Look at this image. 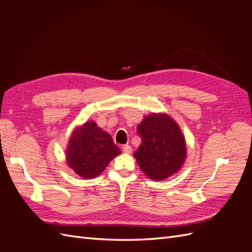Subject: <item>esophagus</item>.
<instances>
[{"label": "esophagus", "instance_id": "34e87169", "mask_svg": "<svg viewBox=\"0 0 252 252\" xmlns=\"http://www.w3.org/2000/svg\"><path fill=\"white\" fill-rule=\"evenodd\" d=\"M122 149H123V152H125V154H131V151H132V148L130 145H123Z\"/></svg>", "mask_w": 252, "mask_h": 252}]
</instances>
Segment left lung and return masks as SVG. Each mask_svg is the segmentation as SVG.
Masks as SVG:
<instances>
[{
    "label": "left lung",
    "instance_id": "obj_1",
    "mask_svg": "<svg viewBox=\"0 0 252 252\" xmlns=\"http://www.w3.org/2000/svg\"><path fill=\"white\" fill-rule=\"evenodd\" d=\"M136 130L142 143L133 157L149 179L164 181L180 171L187 157L186 141L180 126L169 114L150 113Z\"/></svg>",
    "mask_w": 252,
    "mask_h": 252
}]
</instances>
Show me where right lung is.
Segmentation results:
<instances>
[{"mask_svg": "<svg viewBox=\"0 0 252 252\" xmlns=\"http://www.w3.org/2000/svg\"><path fill=\"white\" fill-rule=\"evenodd\" d=\"M120 154L111 135L94 121H87L72 131L65 155L67 165L81 178L94 179Z\"/></svg>", "mask_w": 252, "mask_h": 252, "instance_id": "right-lung-1", "label": "right lung"}]
</instances>
